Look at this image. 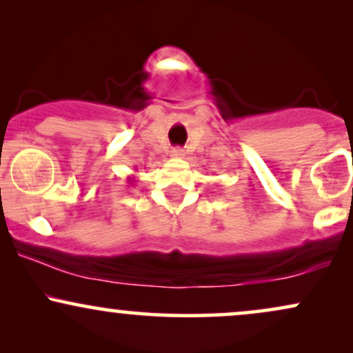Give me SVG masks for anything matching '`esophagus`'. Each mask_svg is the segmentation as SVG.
Wrapping results in <instances>:
<instances>
[{
    "instance_id": "34e87169",
    "label": "esophagus",
    "mask_w": 353,
    "mask_h": 353,
    "mask_svg": "<svg viewBox=\"0 0 353 353\" xmlns=\"http://www.w3.org/2000/svg\"><path fill=\"white\" fill-rule=\"evenodd\" d=\"M171 156L172 157H177V159H181V157H184V151H182L181 148H176V149H172Z\"/></svg>"
}]
</instances>
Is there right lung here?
<instances>
[{
    "instance_id": "1",
    "label": "right lung",
    "mask_w": 353,
    "mask_h": 353,
    "mask_svg": "<svg viewBox=\"0 0 353 353\" xmlns=\"http://www.w3.org/2000/svg\"><path fill=\"white\" fill-rule=\"evenodd\" d=\"M128 181H129V184H132V185L136 184V179H134V177H128Z\"/></svg>"
}]
</instances>
